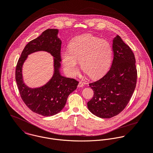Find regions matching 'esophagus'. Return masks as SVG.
<instances>
[{"instance_id": "34e87169", "label": "esophagus", "mask_w": 153, "mask_h": 153, "mask_svg": "<svg viewBox=\"0 0 153 153\" xmlns=\"http://www.w3.org/2000/svg\"><path fill=\"white\" fill-rule=\"evenodd\" d=\"M84 86V84H83V82H79V84H78V87H79V88H81V87H82Z\"/></svg>"}]
</instances>
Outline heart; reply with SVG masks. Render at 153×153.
<instances>
[{
	"mask_svg": "<svg viewBox=\"0 0 153 153\" xmlns=\"http://www.w3.org/2000/svg\"><path fill=\"white\" fill-rule=\"evenodd\" d=\"M113 54V48L108 42L85 34L72 40L69 50L62 52V60L69 76L76 75L78 70V62H80L81 69L91 78L97 79L108 71Z\"/></svg>",
	"mask_w": 153,
	"mask_h": 153,
	"instance_id": "b5f03b06",
	"label": "heart"
}]
</instances>
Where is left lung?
<instances>
[{"label": "left lung", "instance_id": "1", "mask_svg": "<svg viewBox=\"0 0 153 153\" xmlns=\"http://www.w3.org/2000/svg\"><path fill=\"white\" fill-rule=\"evenodd\" d=\"M113 60L108 72L100 79L89 84L94 95L87 102L88 108L101 118L119 114L127 105L136 87L134 54L119 35L113 40Z\"/></svg>", "mask_w": 153, "mask_h": 153}]
</instances>
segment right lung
Returning a JSON list of instances; mask_svg holds the SVG:
<instances>
[{
  "instance_id": "1",
  "label": "right lung",
  "mask_w": 153,
  "mask_h": 153,
  "mask_svg": "<svg viewBox=\"0 0 153 153\" xmlns=\"http://www.w3.org/2000/svg\"><path fill=\"white\" fill-rule=\"evenodd\" d=\"M58 33L57 29H48L30 42L22 52L16 68L15 79L23 102L31 111L44 116L59 113L65 107L69 95L76 89L79 83L76 79L65 77L60 74L62 41L57 36ZM39 51H47L53 57L54 72L46 85L32 89L23 82L22 66L29 54Z\"/></svg>"
}]
</instances>
